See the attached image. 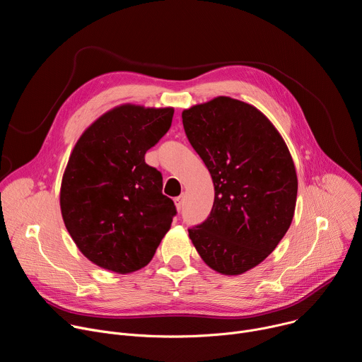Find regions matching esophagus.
<instances>
[{
    "instance_id": "34e87169",
    "label": "esophagus",
    "mask_w": 362,
    "mask_h": 362,
    "mask_svg": "<svg viewBox=\"0 0 362 362\" xmlns=\"http://www.w3.org/2000/svg\"><path fill=\"white\" fill-rule=\"evenodd\" d=\"M175 204L177 211H180L183 208V196H179V197H175Z\"/></svg>"
}]
</instances>
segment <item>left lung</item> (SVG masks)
Masks as SVG:
<instances>
[{
	"label": "left lung",
	"instance_id": "obj_1",
	"mask_svg": "<svg viewBox=\"0 0 362 362\" xmlns=\"http://www.w3.org/2000/svg\"><path fill=\"white\" fill-rule=\"evenodd\" d=\"M182 120L215 186L211 215L189 238L206 265L240 275L267 259L291 226L298 193L291 153L265 115L230 97L183 110Z\"/></svg>",
	"mask_w": 362,
	"mask_h": 362
}]
</instances>
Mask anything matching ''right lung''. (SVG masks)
Segmentation results:
<instances>
[{
  "label": "right lung",
  "mask_w": 362,
  "mask_h": 362,
  "mask_svg": "<svg viewBox=\"0 0 362 362\" xmlns=\"http://www.w3.org/2000/svg\"><path fill=\"white\" fill-rule=\"evenodd\" d=\"M175 110L119 106L76 143L63 176L64 225L88 261L117 274L146 267L177 214L146 151L170 129Z\"/></svg>",
  "instance_id": "right-lung-1"
}]
</instances>
